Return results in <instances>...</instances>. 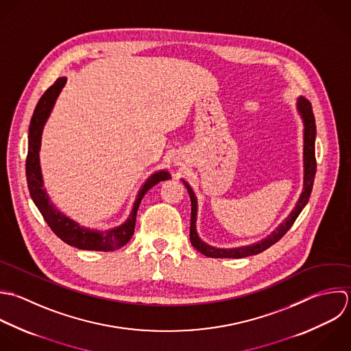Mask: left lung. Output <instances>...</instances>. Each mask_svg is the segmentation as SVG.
I'll use <instances>...</instances> for the list:
<instances>
[{
    "mask_svg": "<svg viewBox=\"0 0 351 351\" xmlns=\"http://www.w3.org/2000/svg\"><path fill=\"white\" fill-rule=\"evenodd\" d=\"M298 110L304 119V124H305V134H304V167H305V175H304V191L301 194V198L295 206V209L291 212V215L287 217V220L275 231L272 232V235H269L267 239L256 243V245H250V246H243V247H237V249H216L212 247L206 243H204L199 238L198 234L195 231V221H197V198L191 190V187L189 186V183L184 182V186L190 194V199H191V224H190V242L191 245L202 254H205L206 257H212V258H243V257H249V256H256L258 253H263L264 250H267L268 247H271L272 245H275L276 242H279L286 234L287 231L291 228V226L294 224V221L297 220V217L300 216V213L302 212V209L305 208V205L308 204L311 194H312V189H313V183H315V175H316V154H315V138H316V123H315V114H313V109H312V104L305 99V98H300L298 99Z\"/></svg>",
    "mask_w": 351,
    "mask_h": 351,
    "instance_id": "obj_1",
    "label": "left lung"
}]
</instances>
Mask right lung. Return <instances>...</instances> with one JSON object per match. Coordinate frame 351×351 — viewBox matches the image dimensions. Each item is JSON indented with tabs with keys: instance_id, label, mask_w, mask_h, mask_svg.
<instances>
[{
	"instance_id": "1",
	"label": "right lung",
	"mask_w": 351,
	"mask_h": 351,
	"mask_svg": "<svg viewBox=\"0 0 351 351\" xmlns=\"http://www.w3.org/2000/svg\"><path fill=\"white\" fill-rule=\"evenodd\" d=\"M66 79L58 77L40 97L35 110L31 117L29 130H28V153L25 160V176L29 195L36 205L38 210L43 216L45 221L50 230L66 245L77 247L80 250H94V252H112L124 246L134 235L135 220L139 204L143 195L153 186L162 180L171 179V175L167 171H160L153 173L139 190L132 212L128 220L120 227L108 230V231H94L84 227H80L76 221L71 220L60 210H57L50 202L46 191L43 190V182L39 167V147H40V135L47 120L50 110L54 105L56 98L58 97L61 88L64 87Z\"/></svg>"
}]
</instances>
